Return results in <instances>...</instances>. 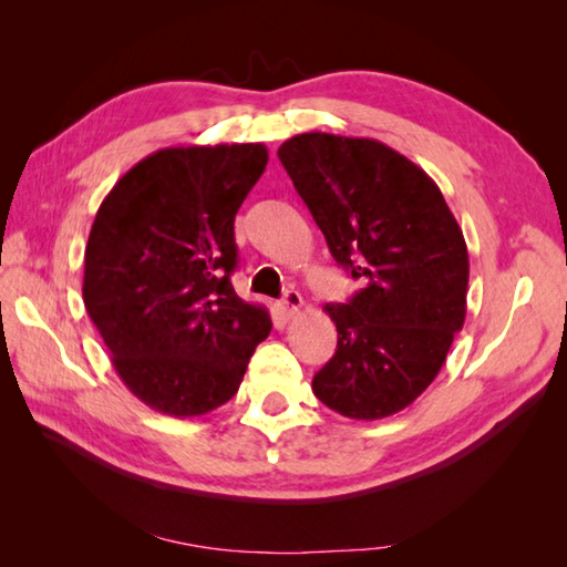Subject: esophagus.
Instances as JSON below:
<instances>
[{
  "instance_id": "obj_1",
  "label": "esophagus",
  "mask_w": 567,
  "mask_h": 567,
  "mask_svg": "<svg viewBox=\"0 0 567 567\" xmlns=\"http://www.w3.org/2000/svg\"><path fill=\"white\" fill-rule=\"evenodd\" d=\"M277 309H280V315L285 319H292L297 311L302 309V295L295 292V290H287L280 302H277Z\"/></svg>"
}]
</instances>
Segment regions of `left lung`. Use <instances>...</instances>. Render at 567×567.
Listing matches in <instances>:
<instances>
[{
    "label": "left lung",
    "mask_w": 567,
    "mask_h": 567,
    "mask_svg": "<svg viewBox=\"0 0 567 567\" xmlns=\"http://www.w3.org/2000/svg\"><path fill=\"white\" fill-rule=\"evenodd\" d=\"M333 260L360 280L323 311L336 353L311 390L333 412L375 421L424 392L463 329L467 246L439 185L372 138L299 134L277 148Z\"/></svg>",
    "instance_id": "8db88e82"
}]
</instances>
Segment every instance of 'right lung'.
<instances>
[{
    "label": "right lung",
    "mask_w": 567,
    "mask_h": 567,
    "mask_svg": "<svg viewBox=\"0 0 567 567\" xmlns=\"http://www.w3.org/2000/svg\"><path fill=\"white\" fill-rule=\"evenodd\" d=\"M262 143L151 153L118 179L84 248V309L143 404L202 416L238 392L272 329L234 292V219L258 183Z\"/></svg>",
    "instance_id": "add662e5"
}]
</instances>
